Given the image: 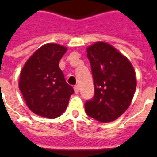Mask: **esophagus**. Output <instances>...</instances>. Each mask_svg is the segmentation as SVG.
I'll list each match as a JSON object with an SVG mask.
<instances>
[{"mask_svg": "<svg viewBox=\"0 0 157 157\" xmlns=\"http://www.w3.org/2000/svg\"><path fill=\"white\" fill-rule=\"evenodd\" d=\"M74 91H75V93H78L79 92V86L77 85L74 86Z\"/></svg>", "mask_w": 157, "mask_h": 157, "instance_id": "1", "label": "esophagus"}]
</instances>
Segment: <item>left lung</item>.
<instances>
[{"instance_id":"left-lung-1","label":"left lung","mask_w":157,"mask_h":157,"mask_svg":"<svg viewBox=\"0 0 157 157\" xmlns=\"http://www.w3.org/2000/svg\"><path fill=\"white\" fill-rule=\"evenodd\" d=\"M88 58L94 83V96L85 103L86 114L102 123L115 120L130 105L136 78L128 59L103 42L89 46Z\"/></svg>"}]
</instances>
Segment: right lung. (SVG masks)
I'll return each instance as SVG.
<instances>
[{"mask_svg":"<svg viewBox=\"0 0 157 157\" xmlns=\"http://www.w3.org/2000/svg\"><path fill=\"white\" fill-rule=\"evenodd\" d=\"M66 50L65 47L56 44L43 45L22 68L19 89L29 109L38 115L48 118L59 117L74 93L59 67Z\"/></svg>","mask_w":157,"mask_h":157,"instance_id":"obj_1","label":"right lung"}]
</instances>
